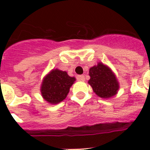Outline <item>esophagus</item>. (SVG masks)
I'll use <instances>...</instances> for the list:
<instances>
[{"mask_svg":"<svg viewBox=\"0 0 150 150\" xmlns=\"http://www.w3.org/2000/svg\"><path fill=\"white\" fill-rule=\"evenodd\" d=\"M78 81H84L85 80V76L83 75H77V77H76Z\"/></svg>","mask_w":150,"mask_h":150,"instance_id":"esophagus-1","label":"esophagus"}]
</instances>
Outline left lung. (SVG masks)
Segmentation results:
<instances>
[{
  "label": "left lung",
  "mask_w": 150,
  "mask_h": 150,
  "mask_svg": "<svg viewBox=\"0 0 150 150\" xmlns=\"http://www.w3.org/2000/svg\"><path fill=\"white\" fill-rule=\"evenodd\" d=\"M89 83L95 93L102 98H110L117 93L119 84L115 75L108 67L99 63L89 69Z\"/></svg>",
  "instance_id": "obj_1"
}]
</instances>
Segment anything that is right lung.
<instances>
[{
  "label": "right lung",
  "mask_w": 150,
  "mask_h": 150,
  "mask_svg": "<svg viewBox=\"0 0 150 150\" xmlns=\"http://www.w3.org/2000/svg\"><path fill=\"white\" fill-rule=\"evenodd\" d=\"M75 81V78L70 77L66 71L53 70L43 79L41 86L42 96L48 103L57 104L66 98Z\"/></svg>",
  "instance_id": "1"
}]
</instances>
